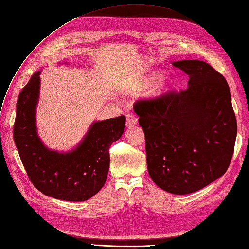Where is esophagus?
I'll return each mask as SVG.
<instances>
[{
	"mask_svg": "<svg viewBox=\"0 0 249 249\" xmlns=\"http://www.w3.org/2000/svg\"><path fill=\"white\" fill-rule=\"evenodd\" d=\"M137 117L135 115H133V114H127L126 115V126H133L137 124Z\"/></svg>",
	"mask_w": 249,
	"mask_h": 249,
	"instance_id": "obj_1",
	"label": "esophagus"
}]
</instances>
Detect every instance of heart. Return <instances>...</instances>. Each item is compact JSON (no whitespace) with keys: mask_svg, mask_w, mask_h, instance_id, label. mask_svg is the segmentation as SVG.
Masks as SVG:
<instances>
[{"mask_svg":"<svg viewBox=\"0 0 249 249\" xmlns=\"http://www.w3.org/2000/svg\"><path fill=\"white\" fill-rule=\"evenodd\" d=\"M161 76H162V73L159 71H153L149 73L146 76L141 78L139 82L134 87L135 90H144L150 88L151 86L154 85L153 89L151 90L152 96L154 97H159L161 95H163L167 91L170 90L171 85L169 84L166 79H160Z\"/></svg>","mask_w":249,"mask_h":249,"instance_id":"1","label":"heart"}]
</instances>
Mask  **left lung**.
I'll return each mask as SVG.
<instances>
[{"label":"left lung","mask_w":249,"mask_h":249,"mask_svg":"<svg viewBox=\"0 0 249 249\" xmlns=\"http://www.w3.org/2000/svg\"><path fill=\"white\" fill-rule=\"evenodd\" d=\"M174 67L189 75L184 91L139 100L134 110L145 136L150 177L175 195L197 192L227 171L237 137L230 87L202 60Z\"/></svg>","instance_id":"left-lung-1"}]
</instances>
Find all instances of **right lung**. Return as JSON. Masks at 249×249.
Returning <instances> with one entry per match:
<instances>
[{
	"label": "right lung",
	"mask_w": 249,
	"mask_h": 249,
	"mask_svg": "<svg viewBox=\"0 0 249 249\" xmlns=\"http://www.w3.org/2000/svg\"><path fill=\"white\" fill-rule=\"evenodd\" d=\"M41 70L33 73L18 95L13 139L29 179L46 196L65 201H86L104 186L110 166L109 149L123 136L125 116L94 122L71 151L47 147L38 137L36 111Z\"/></svg>",
	"instance_id": "add662e5"
}]
</instances>
